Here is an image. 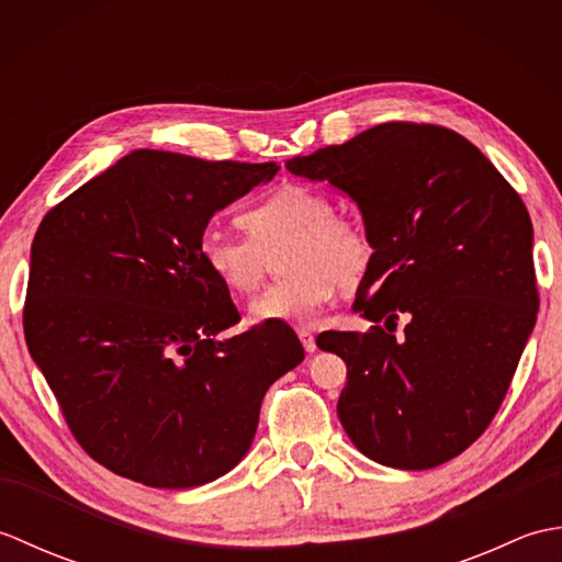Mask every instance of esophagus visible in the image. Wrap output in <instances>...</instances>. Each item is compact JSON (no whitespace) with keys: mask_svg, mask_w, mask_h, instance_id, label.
Masks as SVG:
<instances>
[{"mask_svg":"<svg viewBox=\"0 0 562 562\" xmlns=\"http://www.w3.org/2000/svg\"><path fill=\"white\" fill-rule=\"evenodd\" d=\"M296 336H300V340H302L306 352H314V350H316V338H314L312 330H308V328H300V330H296Z\"/></svg>","mask_w":562,"mask_h":562,"instance_id":"1","label":"esophagus"}]
</instances>
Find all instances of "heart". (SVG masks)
<instances>
[{
	"mask_svg": "<svg viewBox=\"0 0 562 562\" xmlns=\"http://www.w3.org/2000/svg\"><path fill=\"white\" fill-rule=\"evenodd\" d=\"M246 236L210 234L200 256L222 288L256 292L274 270L288 272L250 302L254 321L316 324L336 288L350 292L364 282L374 262V241L364 222L338 212L324 190L284 183L238 214Z\"/></svg>",
	"mask_w": 562,
	"mask_h": 562,
	"instance_id": "1",
	"label": "heart"
}]
</instances>
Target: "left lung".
Listing matches in <instances>:
<instances>
[{"label": "left lung", "mask_w": 562, "mask_h": 562, "mask_svg": "<svg viewBox=\"0 0 562 562\" xmlns=\"http://www.w3.org/2000/svg\"><path fill=\"white\" fill-rule=\"evenodd\" d=\"M284 166L348 193L374 241L352 304L372 326L316 340L348 364L345 432L403 471L459 457L503 405L539 312L519 193L479 147L429 123H381Z\"/></svg>", "instance_id": "1"}]
</instances>
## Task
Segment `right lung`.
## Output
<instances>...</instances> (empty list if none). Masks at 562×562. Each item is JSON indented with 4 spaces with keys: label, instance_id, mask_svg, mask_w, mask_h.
Returning <instances> with one entry per match:
<instances>
[{
    "label": "right lung",
    "instance_id": "right-lung-1",
    "mask_svg": "<svg viewBox=\"0 0 562 562\" xmlns=\"http://www.w3.org/2000/svg\"><path fill=\"white\" fill-rule=\"evenodd\" d=\"M280 166L137 149L45 214L23 333L79 447L149 487L220 479L260 403L304 360L288 324L241 316L200 256L212 214Z\"/></svg>",
    "mask_w": 562,
    "mask_h": 562
}]
</instances>
